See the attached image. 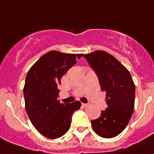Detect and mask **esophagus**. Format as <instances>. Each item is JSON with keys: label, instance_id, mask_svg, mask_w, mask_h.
I'll use <instances>...</instances> for the list:
<instances>
[{"label": "esophagus", "instance_id": "esophagus-1", "mask_svg": "<svg viewBox=\"0 0 154 154\" xmlns=\"http://www.w3.org/2000/svg\"><path fill=\"white\" fill-rule=\"evenodd\" d=\"M82 106L83 107H87L88 106H89V104H88V103H82Z\"/></svg>", "mask_w": 154, "mask_h": 154}]
</instances>
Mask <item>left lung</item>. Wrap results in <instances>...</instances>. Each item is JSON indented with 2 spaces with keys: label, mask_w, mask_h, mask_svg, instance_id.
I'll return each mask as SVG.
<instances>
[{
  "label": "left lung",
  "mask_w": 154,
  "mask_h": 154,
  "mask_svg": "<svg viewBox=\"0 0 154 154\" xmlns=\"http://www.w3.org/2000/svg\"><path fill=\"white\" fill-rule=\"evenodd\" d=\"M96 72L107 107L92 120L96 133L103 138L117 136L128 124L134 110L136 86L129 72L110 54L96 51L83 56Z\"/></svg>",
  "instance_id": "8db88e82"
}]
</instances>
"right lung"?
<instances>
[{
    "instance_id": "1",
    "label": "right lung",
    "mask_w": 154,
    "mask_h": 154,
    "mask_svg": "<svg viewBox=\"0 0 154 154\" xmlns=\"http://www.w3.org/2000/svg\"><path fill=\"white\" fill-rule=\"evenodd\" d=\"M82 54H65L51 51L43 55L29 70L23 93L29 118L39 133L49 139L64 136L71 126L79 101L62 103L57 100V85Z\"/></svg>"
}]
</instances>
